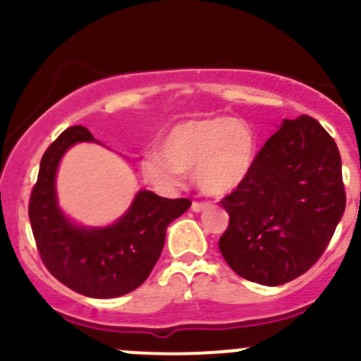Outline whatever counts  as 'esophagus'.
I'll return each mask as SVG.
<instances>
[{"label":"esophagus","mask_w":361,"mask_h":361,"mask_svg":"<svg viewBox=\"0 0 361 361\" xmlns=\"http://www.w3.org/2000/svg\"><path fill=\"white\" fill-rule=\"evenodd\" d=\"M211 204L209 202H199V201H194L192 202V211H195V213H201V211L207 209Z\"/></svg>","instance_id":"esophagus-1"}]
</instances>
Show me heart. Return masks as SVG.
<instances>
[{
	"label": "heart",
	"mask_w": 361,
	"mask_h": 361,
	"mask_svg": "<svg viewBox=\"0 0 361 361\" xmlns=\"http://www.w3.org/2000/svg\"><path fill=\"white\" fill-rule=\"evenodd\" d=\"M257 160V136L248 123L232 116H206L178 122L159 141V154L141 162L147 183L171 192L181 174L192 173L207 195H225L241 187Z\"/></svg>",
	"instance_id": "1"
}]
</instances>
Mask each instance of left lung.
Segmentation results:
<instances>
[{
	"label": "left lung",
	"instance_id": "left-lung-1",
	"mask_svg": "<svg viewBox=\"0 0 361 361\" xmlns=\"http://www.w3.org/2000/svg\"><path fill=\"white\" fill-rule=\"evenodd\" d=\"M221 255L248 281L285 285L329 246L345 207L341 154L318 120H285L265 141L245 183L221 199Z\"/></svg>",
	"mask_w": 361,
	"mask_h": 361
}]
</instances>
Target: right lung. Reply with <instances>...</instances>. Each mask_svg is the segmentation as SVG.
Wrapping results in <instances>:
<instances>
[{"label":"right lung","instance_id":"1","mask_svg":"<svg viewBox=\"0 0 361 361\" xmlns=\"http://www.w3.org/2000/svg\"><path fill=\"white\" fill-rule=\"evenodd\" d=\"M78 141H94V136L83 126H73L43 154L29 197L32 235L50 274L73 292L92 298L120 297L150 276L162 253L167 225L192 201L141 190L111 227H76L57 206L56 171L64 152Z\"/></svg>","mask_w":361,"mask_h":361}]
</instances>
